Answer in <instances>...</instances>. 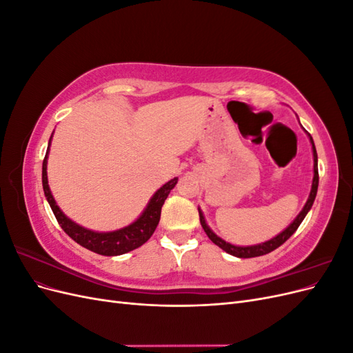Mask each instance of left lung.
Returning <instances> with one entry per match:
<instances>
[{"mask_svg":"<svg viewBox=\"0 0 353 353\" xmlns=\"http://www.w3.org/2000/svg\"><path fill=\"white\" fill-rule=\"evenodd\" d=\"M309 137V141H311L312 144V153H314V179H312V187H311V193H309V197L305 203L303 209L301 210V213L294 218V221L288 225L284 231H281L279 236H275L274 239L265 241V243H259V244H253V245H234L225 240H222L221 237H218L215 232H213L209 225L206 223V219H205V215H203V212L200 210L199 208V216H200V223L203 230H205V232L208 234V237L215 243L216 245H219V248L227 252L232 256H236V258H256V256H262V254H266L270 253L272 250H275L276 248H280V245L287 241L288 239H290L294 231L299 228V225H301L302 221L305 219V216L307 215V212L311 210L312 205H314V200L316 197V191H318V156H316V148H315V144H314V140L311 134H307Z\"/></svg>","mask_w":353,"mask_h":353,"instance_id":"obj_1","label":"left lung"}]
</instances>
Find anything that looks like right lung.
I'll return each instance as SVG.
<instances>
[{
    "mask_svg": "<svg viewBox=\"0 0 353 353\" xmlns=\"http://www.w3.org/2000/svg\"><path fill=\"white\" fill-rule=\"evenodd\" d=\"M51 138H52V135L50 137L47 154L44 157V162H42V188H44V194L47 197V201L50 203V208H51L52 213H54V216H56L57 222L60 223V227L72 240L81 244L82 248L99 253V254L119 256V254H123V253L131 252L137 248H140V245H143L148 239L153 236V232L160 221V212H162L163 203H165L166 197L169 196L170 190L176 185L178 178L170 179L165 185L160 187L153 194L150 201L147 203V206L143 210L141 215L138 216L132 223H130L128 227H123V228L116 230V231H109V232H99V231L83 228L79 225V223L73 222L70 218H68L65 213L61 212V209L57 206V203L50 191L48 178H47V160H48V152H50V145H51Z\"/></svg>",
    "mask_w": 353,
    "mask_h": 353,
    "instance_id": "1",
    "label": "right lung"
}]
</instances>
